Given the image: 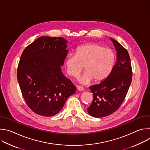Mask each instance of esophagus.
<instances>
[{
	"label": "esophagus",
	"mask_w": 150,
	"mask_h": 150,
	"mask_svg": "<svg viewBox=\"0 0 150 150\" xmlns=\"http://www.w3.org/2000/svg\"><path fill=\"white\" fill-rule=\"evenodd\" d=\"M77 90L78 91H83V88L81 87V86H77Z\"/></svg>",
	"instance_id": "34e87169"
}]
</instances>
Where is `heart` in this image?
Listing matches in <instances>:
<instances>
[{
    "label": "heart",
    "mask_w": 150,
    "mask_h": 150,
    "mask_svg": "<svg viewBox=\"0 0 150 150\" xmlns=\"http://www.w3.org/2000/svg\"><path fill=\"white\" fill-rule=\"evenodd\" d=\"M116 60L115 52L97 43H88L78 47L74 54H69L65 59L68 75L78 76L84 67L85 72L78 78L82 84H87L93 80L100 82L108 77Z\"/></svg>",
    "instance_id": "b5f03b06"
}]
</instances>
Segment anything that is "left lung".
<instances>
[{"label": "left lung", "mask_w": 150, "mask_h": 150, "mask_svg": "<svg viewBox=\"0 0 150 150\" xmlns=\"http://www.w3.org/2000/svg\"><path fill=\"white\" fill-rule=\"evenodd\" d=\"M117 52V60L108 77L100 83L90 87L93 100L87 111L93 117L109 116L120 106L129 90L132 72L130 57L126 49L110 38Z\"/></svg>", "instance_id": "1"}]
</instances>
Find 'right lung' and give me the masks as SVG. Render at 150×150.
Instances as JSON below:
<instances>
[{
    "label": "right lung",
    "instance_id": "obj_1",
    "mask_svg": "<svg viewBox=\"0 0 150 150\" xmlns=\"http://www.w3.org/2000/svg\"><path fill=\"white\" fill-rule=\"evenodd\" d=\"M67 42L60 37H41L21 54L18 81L27 104L38 115H56L76 91L61 70L68 52Z\"/></svg>",
    "mask_w": 150,
    "mask_h": 150
}]
</instances>
